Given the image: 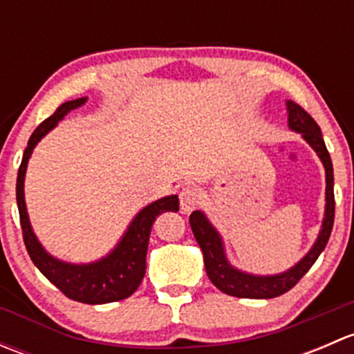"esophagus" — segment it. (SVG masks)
Instances as JSON below:
<instances>
[{"label":"esophagus","instance_id":"obj_1","mask_svg":"<svg viewBox=\"0 0 354 354\" xmlns=\"http://www.w3.org/2000/svg\"><path fill=\"white\" fill-rule=\"evenodd\" d=\"M200 200H202V194L197 187H187L181 190L180 194V207L181 212L190 214L195 207L198 205Z\"/></svg>","mask_w":354,"mask_h":354}]
</instances>
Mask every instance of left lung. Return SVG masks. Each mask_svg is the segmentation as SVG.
Returning a JSON list of instances; mask_svg holds the SVG:
<instances>
[{"label": "left lung", "instance_id": "8db88e82", "mask_svg": "<svg viewBox=\"0 0 354 354\" xmlns=\"http://www.w3.org/2000/svg\"><path fill=\"white\" fill-rule=\"evenodd\" d=\"M288 128L295 133L301 135L303 140L313 149L326 169V209L320 231L308 252L289 269L277 274H253L248 270L238 269L233 266L226 252L223 234L210 223L203 210H194L190 216V226L195 234V240L202 250L205 272L217 289L236 298L269 299L284 295L295 286L303 276L315 263L320 253L329 241L332 224H334V169L332 160L327 152L326 142L322 138L319 124L305 109L299 108L296 102L286 101Z\"/></svg>", "mask_w": 354, "mask_h": 354}]
</instances>
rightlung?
<instances>
[{
  "label": "right lung",
  "mask_w": 354,
  "mask_h": 354,
  "mask_svg": "<svg viewBox=\"0 0 354 354\" xmlns=\"http://www.w3.org/2000/svg\"><path fill=\"white\" fill-rule=\"evenodd\" d=\"M87 101L88 97H80L65 102L55 111L53 116L35 128L24 152L19 176H17V205H19L25 246L34 266L70 299L87 305H102V303L120 301L137 291L145 276V257H147L152 224L162 212L167 210L178 212L180 200L178 195H166L142 207L130 221L118 243L106 255L92 262H66L51 255L44 248L37 234L34 233L25 203V173H27L28 159L35 145L53 128L58 127L59 121L70 111L80 108Z\"/></svg>",
  "instance_id": "right-lung-1"
}]
</instances>
